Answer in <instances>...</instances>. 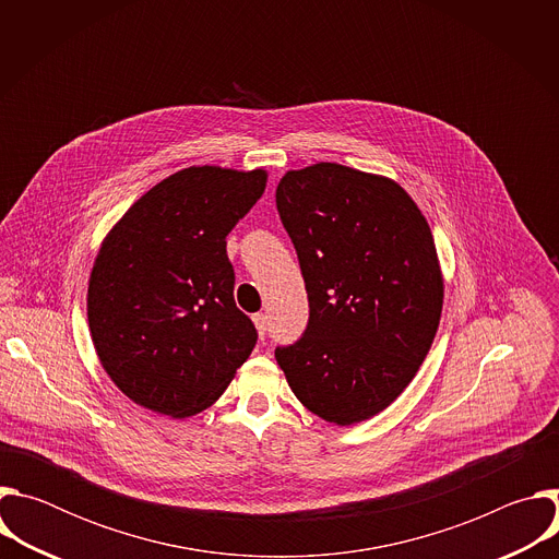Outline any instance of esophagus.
I'll list each match as a JSON object with an SVG mask.
<instances>
[{
    "label": "esophagus",
    "instance_id": "esophagus-1",
    "mask_svg": "<svg viewBox=\"0 0 559 559\" xmlns=\"http://www.w3.org/2000/svg\"><path fill=\"white\" fill-rule=\"evenodd\" d=\"M252 321H254V325H257V330H259L261 341H265V334H267V316H265V313H254Z\"/></svg>",
    "mask_w": 559,
    "mask_h": 559
}]
</instances>
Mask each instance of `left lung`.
Returning <instances> with one entry per match:
<instances>
[{"instance_id":"left-lung-1","label":"left lung","mask_w":559,"mask_h":559,"mask_svg":"<svg viewBox=\"0 0 559 559\" xmlns=\"http://www.w3.org/2000/svg\"><path fill=\"white\" fill-rule=\"evenodd\" d=\"M276 207L309 300L302 336L276 360L311 414L367 420L403 393L438 332L444 287L427 218L391 179L338 164L287 173Z\"/></svg>"}]
</instances>
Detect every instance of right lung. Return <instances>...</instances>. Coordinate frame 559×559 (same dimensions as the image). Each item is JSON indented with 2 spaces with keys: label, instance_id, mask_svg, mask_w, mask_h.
<instances>
[{
  "label": "right lung",
  "instance_id": "1",
  "mask_svg": "<svg viewBox=\"0 0 559 559\" xmlns=\"http://www.w3.org/2000/svg\"><path fill=\"white\" fill-rule=\"evenodd\" d=\"M265 183V170L192 166L145 192L106 236L88 323L104 369L136 405L194 416L252 354L259 334L234 302L225 238Z\"/></svg>",
  "mask_w": 559,
  "mask_h": 559
}]
</instances>
